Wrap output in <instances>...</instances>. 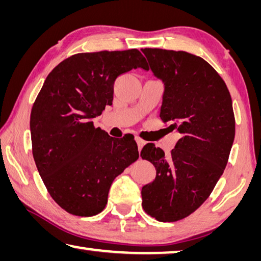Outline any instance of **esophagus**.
<instances>
[{
  "instance_id": "obj_1",
  "label": "esophagus",
  "mask_w": 261,
  "mask_h": 261,
  "mask_svg": "<svg viewBox=\"0 0 261 261\" xmlns=\"http://www.w3.org/2000/svg\"><path fill=\"white\" fill-rule=\"evenodd\" d=\"M136 142H137V145H138V151L142 150L143 146L146 144L145 140H143V139H140V138H136Z\"/></svg>"
}]
</instances>
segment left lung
Instances as JSON below:
<instances>
[{
    "label": "left lung",
    "instance_id": "obj_1",
    "mask_svg": "<svg viewBox=\"0 0 261 261\" xmlns=\"http://www.w3.org/2000/svg\"><path fill=\"white\" fill-rule=\"evenodd\" d=\"M164 84L160 118L181 134L171 154L146 144L140 156L156 175L142 188L143 209L159 222H176L209 197L224 172L234 139L229 89L201 57L185 51L142 49Z\"/></svg>",
    "mask_w": 261,
    "mask_h": 261
}]
</instances>
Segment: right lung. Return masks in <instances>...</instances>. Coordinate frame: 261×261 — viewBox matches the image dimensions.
<instances>
[{
	"label": "right lung",
	"instance_id": "right-lung-1",
	"mask_svg": "<svg viewBox=\"0 0 261 261\" xmlns=\"http://www.w3.org/2000/svg\"><path fill=\"white\" fill-rule=\"evenodd\" d=\"M138 67L148 69L136 48L77 53L52 69L32 106L37 169L49 195L69 214L101 213L115 177L138 159L134 136L110 137L92 122L113 105L116 79Z\"/></svg>",
	"mask_w": 261,
	"mask_h": 261
}]
</instances>
